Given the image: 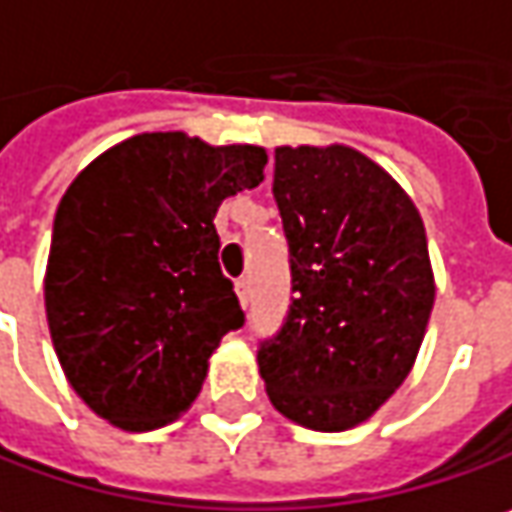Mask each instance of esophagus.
<instances>
[{
	"mask_svg": "<svg viewBox=\"0 0 512 512\" xmlns=\"http://www.w3.org/2000/svg\"><path fill=\"white\" fill-rule=\"evenodd\" d=\"M234 289H237V298H240V304L243 307H249V301H252V278H237V284H234Z\"/></svg>",
	"mask_w": 512,
	"mask_h": 512,
	"instance_id": "obj_1",
	"label": "esophagus"
}]
</instances>
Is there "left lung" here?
Masks as SVG:
<instances>
[{"instance_id": "8db88e82", "label": "left lung", "mask_w": 512, "mask_h": 512, "mask_svg": "<svg viewBox=\"0 0 512 512\" xmlns=\"http://www.w3.org/2000/svg\"><path fill=\"white\" fill-rule=\"evenodd\" d=\"M292 298L284 324L257 345L272 406L342 432L368 420L411 371L435 281L426 228L406 191L350 147H278Z\"/></svg>"}]
</instances>
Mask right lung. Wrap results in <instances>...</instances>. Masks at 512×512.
<instances>
[{"label":"right lung","mask_w":512,"mask_h":512,"mask_svg":"<svg viewBox=\"0 0 512 512\" xmlns=\"http://www.w3.org/2000/svg\"><path fill=\"white\" fill-rule=\"evenodd\" d=\"M266 150L144 133L106 150L57 205L46 316L57 359L104 420L159 429L191 406L208 356L243 327L214 214L263 182Z\"/></svg>","instance_id":"add662e5"}]
</instances>
